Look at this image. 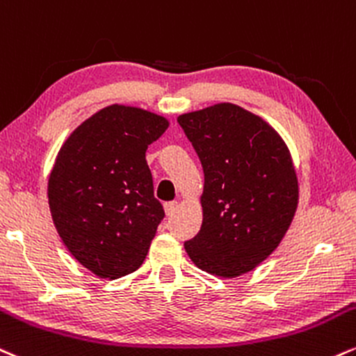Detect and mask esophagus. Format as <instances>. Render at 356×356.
<instances>
[{"label":"esophagus","mask_w":356,"mask_h":356,"mask_svg":"<svg viewBox=\"0 0 356 356\" xmlns=\"http://www.w3.org/2000/svg\"><path fill=\"white\" fill-rule=\"evenodd\" d=\"M164 211H165L167 217L174 216V212L177 211V202H165L164 204Z\"/></svg>","instance_id":"obj_1"}]
</instances>
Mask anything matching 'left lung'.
<instances>
[{"label": "left lung", "mask_w": 356, "mask_h": 356, "mask_svg": "<svg viewBox=\"0 0 356 356\" xmlns=\"http://www.w3.org/2000/svg\"><path fill=\"white\" fill-rule=\"evenodd\" d=\"M177 122L204 169L202 227L184 243L200 270L234 278L254 270L285 237L298 205L289 147L260 115L230 102Z\"/></svg>", "instance_id": "left-lung-1"}]
</instances>
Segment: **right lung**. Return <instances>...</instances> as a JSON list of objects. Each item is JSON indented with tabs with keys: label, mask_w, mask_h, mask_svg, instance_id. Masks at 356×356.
<instances>
[{
	"label": "right lung",
	"mask_w": 356,
	"mask_h": 356,
	"mask_svg": "<svg viewBox=\"0 0 356 356\" xmlns=\"http://www.w3.org/2000/svg\"><path fill=\"white\" fill-rule=\"evenodd\" d=\"M167 127L159 114L113 104L81 122L56 156L48 179L54 227L99 278L137 270L164 219L145 151Z\"/></svg>",
	"instance_id": "right-lung-1"
}]
</instances>
